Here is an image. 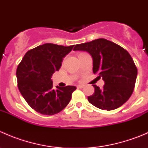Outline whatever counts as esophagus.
<instances>
[{
  "label": "esophagus",
  "instance_id": "obj_1",
  "mask_svg": "<svg viewBox=\"0 0 148 148\" xmlns=\"http://www.w3.org/2000/svg\"><path fill=\"white\" fill-rule=\"evenodd\" d=\"M84 85H78L77 86V88H79V89H82V88H84Z\"/></svg>",
  "mask_w": 148,
  "mask_h": 148
}]
</instances>
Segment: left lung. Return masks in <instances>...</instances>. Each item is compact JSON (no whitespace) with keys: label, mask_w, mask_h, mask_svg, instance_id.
<instances>
[{"label":"left lung","mask_w":148,"mask_h":148,"mask_svg":"<svg viewBox=\"0 0 148 148\" xmlns=\"http://www.w3.org/2000/svg\"><path fill=\"white\" fill-rule=\"evenodd\" d=\"M74 51H84L93 59V73L104 81L102 89L94 84L95 93L88 101L97 108L113 110L129 99L133 92L138 69L130 54L105 38L77 44Z\"/></svg>","instance_id":"8db88e82"}]
</instances>
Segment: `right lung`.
Here are the masks:
<instances>
[{
	"label": "right lung",
	"instance_id": "obj_1",
	"mask_svg": "<svg viewBox=\"0 0 148 148\" xmlns=\"http://www.w3.org/2000/svg\"><path fill=\"white\" fill-rule=\"evenodd\" d=\"M74 45L45 44L26 52L16 70L18 87L28 105L46 115L57 114L71 100L74 86L53 88L52 74L62 66L63 58Z\"/></svg>",
	"mask_w": 148,
	"mask_h": 148
}]
</instances>
